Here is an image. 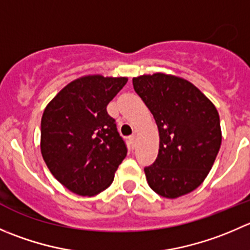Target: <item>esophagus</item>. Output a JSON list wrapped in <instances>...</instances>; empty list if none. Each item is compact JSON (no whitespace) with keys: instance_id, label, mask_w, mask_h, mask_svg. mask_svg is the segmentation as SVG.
<instances>
[{"instance_id":"34e87169","label":"esophagus","mask_w":250,"mask_h":250,"mask_svg":"<svg viewBox=\"0 0 250 250\" xmlns=\"http://www.w3.org/2000/svg\"><path fill=\"white\" fill-rule=\"evenodd\" d=\"M128 140H129V144L132 145V147L134 149V146H135V134L129 135V137H128Z\"/></svg>"}]
</instances>
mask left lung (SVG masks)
<instances>
[{"instance_id":"obj_1","label":"left lung","mask_w":250,"mask_h":250,"mask_svg":"<svg viewBox=\"0 0 250 250\" xmlns=\"http://www.w3.org/2000/svg\"><path fill=\"white\" fill-rule=\"evenodd\" d=\"M133 86L159 128V154L144 168L147 184L169 199L193 192L207 178L221 146L216 107L197 86L178 77H137Z\"/></svg>"}]
</instances>
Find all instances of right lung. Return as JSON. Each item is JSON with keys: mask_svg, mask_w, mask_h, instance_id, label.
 Masks as SVG:
<instances>
[{"mask_svg": "<svg viewBox=\"0 0 250 250\" xmlns=\"http://www.w3.org/2000/svg\"><path fill=\"white\" fill-rule=\"evenodd\" d=\"M127 78L89 76L64 86L41 118V154L60 183L78 195L111 186L127 145L107 113L108 103Z\"/></svg>", "mask_w": 250, "mask_h": 250, "instance_id": "1", "label": "right lung"}]
</instances>
